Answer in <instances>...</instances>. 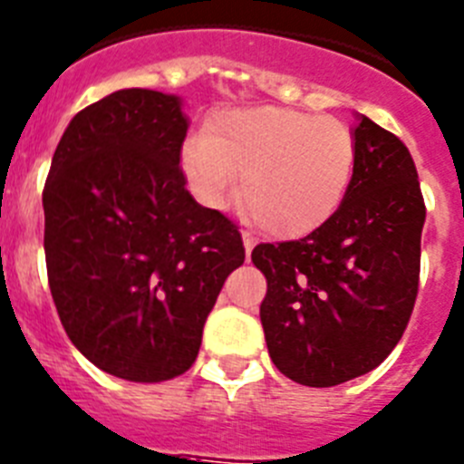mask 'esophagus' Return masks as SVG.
<instances>
[{"label": "esophagus", "mask_w": 464, "mask_h": 464, "mask_svg": "<svg viewBox=\"0 0 464 464\" xmlns=\"http://www.w3.org/2000/svg\"><path fill=\"white\" fill-rule=\"evenodd\" d=\"M241 237H244V248H246V255H248V257H250V250H253V246H255V237L250 235L248 229H244V232H241Z\"/></svg>", "instance_id": "esophagus-1"}]
</instances>
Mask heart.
<instances>
[{"mask_svg": "<svg viewBox=\"0 0 464 464\" xmlns=\"http://www.w3.org/2000/svg\"><path fill=\"white\" fill-rule=\"evenodd\" d=\"M354 159L347 124L287 108L225 110L181 151L190 190L207 207H223L244 177L246 214L280 239L310 235L340 209Z\"/></svg>", "mask_w": 464, "mask_h": 464, "instance_id": "1", "label": "heart"}]
</instances>
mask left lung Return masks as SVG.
Masks as SVG:
<instances>
[{
  "label": "left lung",
  "instance_id": "obj_1",
  "mask_svg": "<svg viewBox=\"0 0 464 464\" xmlns=\"http://www.w3.org/2000/svg\"><path fill=\"white\" fill-rule=\"evenodd\" d=\"M354 174L340 209L296 241L257 244L269 356L304 386L371 372L398 345L419 295L426 202L410 149L361 117Z\"/></svg>",
  "mask_w": 464,
  "mask_h": 464
}]
</instances>
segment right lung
I'll use <instances>...</instances> for the list:
<instances>
[{"mask_svg": "<svg viewBox=\"0 0 464 464\" xmlns=\"http://www.w3.org/2000/svg\"><path fill=\"white\" fill-rule=\"evenodd\" d=\"M186 130L177 96L121 89L71 119L45 179L59 320L93 365L129 382L188 371L225 278L246 257L239 227L186 190Z\"/></svg>", "mask_w": 464, "mask_h": 464, "instance_id": "add662e5", "label": "right lung"}]
</instances>
